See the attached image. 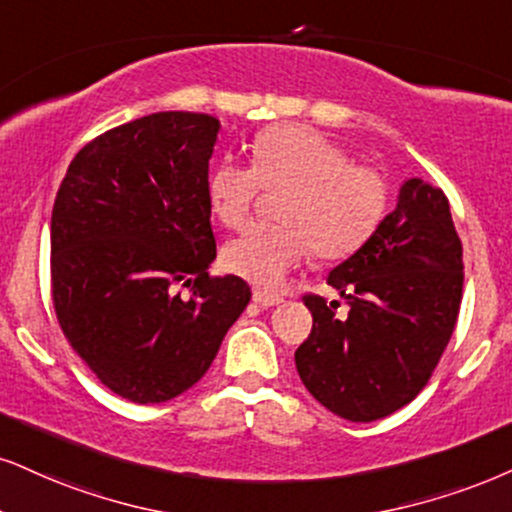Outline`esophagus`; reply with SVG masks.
Masks as SVG:
<instances>
[{
  "label": "esophagus",
  "instance_id": "esophagus-1",
  "mask_svg": "<svg viewBox=\"0 0 512 512\" xmlns=\"http://www.w3.org/2000/svg\"><path fill=\"white\" fill-rule=\"evenodd\" d=\"M280 296L277 294H270V292H263V289H254V304L263 306V308H270V306H277L280 304Z\"/></svg>",
  "mask_w": 512,
  "mask_h": 512
}]
</instances>
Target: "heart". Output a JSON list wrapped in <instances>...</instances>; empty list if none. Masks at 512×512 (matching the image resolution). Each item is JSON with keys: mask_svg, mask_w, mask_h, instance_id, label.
Instances as JSON below:
<instances>
[{"mask_svg": "<svg viewBox=\"0 0 512 512\" xmlns=\"http://www.w3.org/2000/svg\"><path fill=\"white\" fill-rule=\"evenodd\" d=\"M261 187H287L282 225H254L223 249L227 273L273 289L315 249L344 258L372 235L387 208V180L351 163L349 151L306 125L282 123L251 142V168L220 161L206 178L208 208L220 225L242 227Z\"/></svg>", "mask_w": 512, "mask_h": 512, "instance_id": "1", "label": "heart"}]
</instances>
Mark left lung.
<instances>
[{
    "mask_svg": "<svg viewBox=\"0 0 512 512\" xmlns=\"http://www.w3.org/2000/svg\"><path fill=\"white\" fill-rule=\"evenodd\" d=\"M349 304L304 296L313 330L294 353L301 382L351 422L387 418L415 399L437 368L463 299V246L446 194L410 178L396 208L361 249L327 275Z\"/></svg>",
    "mask_w": 512,
    "mask_h": 512,
    "instance_id": "8db88e82",
    "label": "left lung"
}]
</instances>
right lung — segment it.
I'll return each mask as SVG.
<instances>
[{
  "mask_svg": "<svg viewBox=\"0 0 512 512\" xmlns=\"http://www.w3.org/2000/svg\"><path fill=\"white\" fill-rule=\"evenodd\" d=\"M218 130V118L189 111L118 125L75 154L56 194V318L99 382L128 401H170L197 384L251 299L242 277L208 275Z\"/></svg>",
  "mask_w": 512,
  "mask_h": 512,
  "instance_id": "obj_1",
  "label": "right lung"
}]
</instances>
